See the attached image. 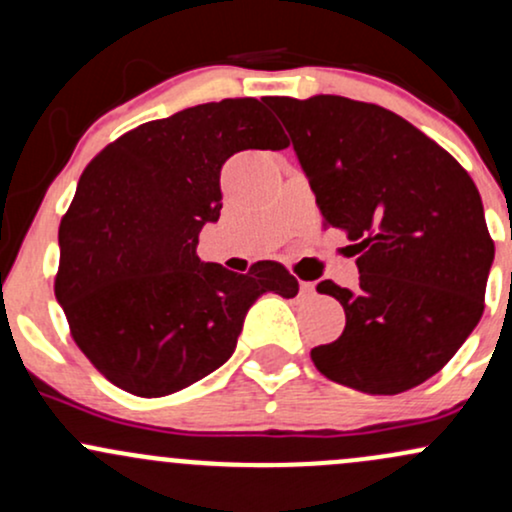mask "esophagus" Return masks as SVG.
Returning <instances> with one entry per match:
<instances>
[{
  "label": "esophagus",
  "instance_id": "esophagus-1",
  "mask_svg": "<svg viewBox=\"0 0 512 512\" xmlns=\"http://www.w3.org/2000/svg\"><path fill=\"white\" fill-rule=\"evenodd\" d=\"M301 293H303V296H313V293H315L313 281H301Z\"/></svg>",
  "mask_w": 512,
  "mask_h": 512
}]
</instances>
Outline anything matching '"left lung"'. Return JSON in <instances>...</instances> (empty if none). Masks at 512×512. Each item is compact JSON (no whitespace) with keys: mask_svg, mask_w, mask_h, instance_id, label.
Masks as SVG:
<instances>
[{"mask_svg":"<svg viewBox=\"0 0 512 512\" xmlns=\"http://www.w3.org/2000/svg\"><path fill=\"white\" fill-rule=\"evenodd\" d=\"M325 221L356 248L358 289L320 281L346 327L310 351L334 383L397 395L436 375L484 313L493 240L477 185L411 122L342 96L269 98Z\"/></svg>","mask_w":512,"mask_h":512,"instance_id":"8db88e82","label":"left lung"}]
</instances>
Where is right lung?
I'll use <instances>...</instances> for the list:
<instances>
[{
  "label": "right lung",
  "instance_id": "add662e5",
  "mask_svg": "<svg viewBox=\"0 0 512 512\" xmlns=\"http://www.w3.org/2000/svg\"><path fill=\"white\" fill-rule=\"evenodd\" d=\"M286 146L262 101L226 98L146 122L88 163L60 223L55 293L110 383L139 397L178 392L231 358L262 293L296 296L279 262L236 274L197 257L199 231L223 207V163Z\"/></svg>",
  "mask_w": 512,
  "mask_h": 512
}]
</instances>
